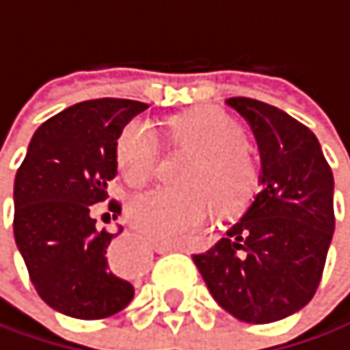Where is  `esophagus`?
<instances>
[{"instance_id": "obj_1", "label": "esophagus", "mask_w": 350, "mask_h": 350, "mask_svg": "<svg viewBox=\"0 0 350 350\" xmlns=\"http://www.w3.org/2000/svg\"><path fill=\"white\" fill-rule=\"evenodd\" d=\"M176 249H178L176 245H165V243L155 245V251H159V253H170V251H176ZM120 252L127 255V258L129 259V264H122L119 261L117 255ZM107 259H109V265H111L113 271L124 273V276H129V273H133V271L139 269V263H141L139 245L133 243V241H129V239H120V241H116V243L111 245V249H109V253H107Z\"/></svg>"}]
</instances>
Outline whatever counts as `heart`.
I'll return each instance as SVG.
<instances>
[{
	"instance_id": "obj_1",
	"label": "heart",
	"mask_w": 350,
	"mask_h": 350,
	"mask_svg": "<svg viewBox=\"0 0 350 350\" xmlns=\"http://www.w3.org/2000/svg\"><path fill=\"white\" fill-rule=\"evenodd\" d=\"M170 133L180 147L193 151L183 183L135 199L129 215L137 228L161 243H178L197 230L211 213L241 209L257 185V165L245 149L237 124L213 107H197L170 122ZM118 165L133 187H145L157 170L159 147L145 122H131L120 133Z\"/></svg>"
}]
</instances>
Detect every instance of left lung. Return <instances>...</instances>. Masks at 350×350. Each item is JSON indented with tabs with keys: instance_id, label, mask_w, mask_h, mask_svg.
I'll return each instance as SVG.
<instances>
[{
	"instance_id": "obj_1",
	"label": "left lung",
	"mask_w": 350,
	"mask_h": 350,
	"mask_svg": "<svg viewBox=\"0 0 350 350\" xmlns=\"http://www.w3.org/2000/svg\"><path fill=\"white\" fill-rule=\"evenodd\" d=\"M257 141L259 193L195 265L221 309L271 323L315 295L334 234V176L315 135L269 103L226 99Z\"/></svg>"
}]
</instances>
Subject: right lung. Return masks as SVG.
<instances>
[{"label": "right lung", "instance_id": "obj_1", "mask_svg": "<svg viewBox=\"0 0 350 350\" xmlns=\"http://www.w3.org/2000/svg\"><path fill=\"white\" fill-rule=\"evenodd\" d=\"M149 105L91 99L43 122L14 180V239L39 297L77 319H103L126 307L135 286L107 259L118 234L97 228L99 205L118 174L124 126ZM107 213L118 215L111 199Z\"/></svg>", "mask_w": 350, "mask_h": 350}]
</instances>
